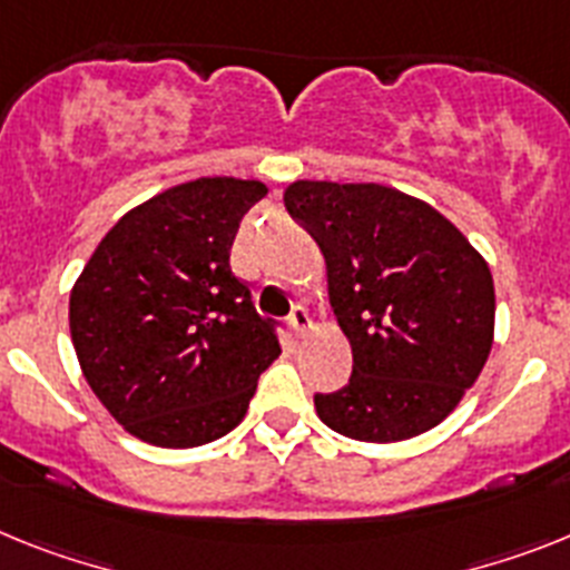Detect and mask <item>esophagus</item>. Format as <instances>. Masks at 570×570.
Masks as SVG:
<instances>
[{
	"label": "esophagus",
	"mask_w": 570,
	"mask_h": 570,
	"mask_svg": "<svg viewBox=\"0 0 570 570\" xmlns=\"http://www.w3.org/2000/svg\"><path fill=\"white\" fill-rule=\"evenodd\" d=\"M289 330H293L295 336H307L309 330H313V318H309L307 309L295 307L293 313H289Z\"/></svg>",
	"instance_id": "esophagus-1"
}]
</instances>
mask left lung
<instances>
[{
	"mask_svg": "<svg viewBox=\"0 0 570 570\" xmlns=\"http://www.w3.org/2000/svg\"><path fill=\"white\" fill-rule=\"evenodd\" d=\"M286 212L327 263L330 304L353 374L315 394L324 425L365 443L429 432L487 365L495 330L490 266L423 199L376 181H293Z\"/></svg>",
	"mask_w": 570,
	"mask_h": 570,
	"instance_id": "1",
	"label": "left lung"
}]
</instances>
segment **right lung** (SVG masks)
I'll list each match as a JSON object with an SVG mask.
<instances>
[{"label":"right lung","instance_id":"right-lung-1","mask_svg":"<svg viewBox=\"0 0 570 570\" xmlns=\"http://www.w3.org/2000/svg\"><path fill=\"white\" fill-rule=\"evenodd\" d=\"M257 179L203 176L124 214L71 286L69 330L89 389L153 446L190 449L246 417L281 356L275 324L232 272Z\"/></svg>","mask_w":570,"mask_h":570}]
</instances>
